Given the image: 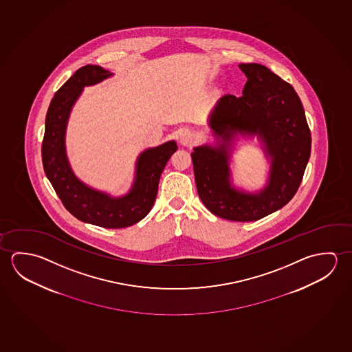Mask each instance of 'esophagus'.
Instances as JSON below:
<instances>
[{"label": "esophagus", "instance_id": "obj_1", "mask_svg": "<svg viewBox=\"0 0 352 352\" xmlns=\"http://www.w3.org/2000/svg\"><path fill=\"white\" fill-rule=\"evenodd\" d=\"M179 140H180V144H183V146H191V144L195 142V136L190 131H184V133H180Z\"/></svg>", "mask_w": 352, "mask_h": 352}]
</instances>
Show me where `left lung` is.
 Wrapping results in <instances>:
<instances>
[{"mask_svg": "<svg viewBox=\"0 0 352 352\" xmlns=\"http://www.w3.org/2000/svg\"><path fill=\"white\" fill-rule=\"evenodd\" d=\"M239 69L248 78L242 97L223 96L210 119L223 142L195 147L191 160L204 205L221 219L249 222L275 212L294 197L311 156V138L294 87L263 65L241 64ZM236 133L258 134L271 157L268 184L255 195L230 184L228 150Z\"/></svg>", "mask_w": 352, "mask_h": 352, "instance_id": "1", "label": "left lung"}]
</instances>
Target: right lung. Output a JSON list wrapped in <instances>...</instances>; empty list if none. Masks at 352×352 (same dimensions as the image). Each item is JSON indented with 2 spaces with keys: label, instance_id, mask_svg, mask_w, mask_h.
Listing matches in <instances>:
<instances>
[{
  "label": "right lung",
  "instance_id": "right-lung-1",
  "mask_svg": "<svg viewBox=\"0 0 352 352\" xmlns=\"http://www.w3.org/2000/svg\"><path fill=\"white\" fill-rule=\"evenodd\" d=\"M113 74L97 65H86L65 82L50 102L41 144L43 167L65 208L82 222L104 228L135 225L150 212L156 200L162 172L177 144L168 141L144 151L136 162L133 188L126 195L113 197L82 183L69 167L65 133L69 113L81 96L83 87L93 86Z\"/></svg>",
  "mask_w": 352,
  "mask_h": 352
}]
</instances>
